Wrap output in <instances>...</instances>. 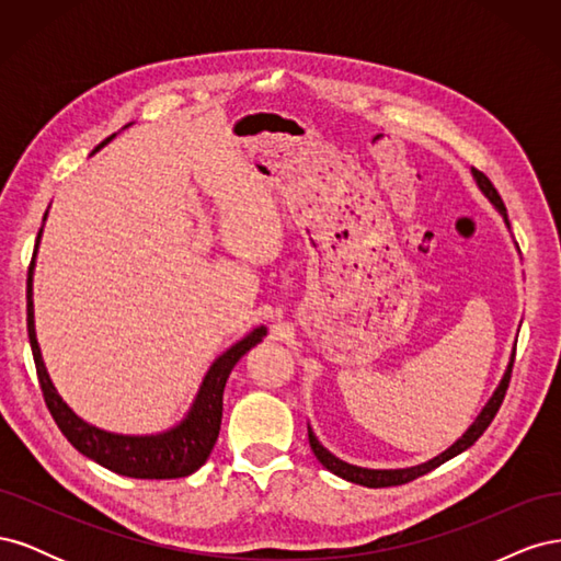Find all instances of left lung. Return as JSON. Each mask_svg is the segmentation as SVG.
Returning <instances> with one entry per match:
<instances>
[{
	"label": "left lung",
	"mask_w": 561,
	"mask_h": 561,
	"mask_svg": "<svg viewBox=\"0 0 561 561\" xmlns=\"http://www.w3.org/2000/svg\"><path fill=\"white\" fill-rule=\"evenodd\" d=\"M472 178L478 180V186L484 192V196L499 208V213L503 215L505 225H507V213H505L501 194L496 192V186L491 184V180H489L482 171H478V168H472ZM513 363H515V353H513L511 365H507V369H505V375H503L499 388L494 390V396L489 398V402L484 404V410L480 412V416L472 421V426H470L461 437H458L456 443H454L447 451H443L439 456L431 458V461H426V463L414 466V468H402V470H369V468H360V466H351V463L342 461V458H336L334 454H330L325 447H322V445L318 443V437L313 435V431L309 428L311 449H313L318 461H320L322 466H325L330 472L339 474V478H344V480H348V482H355V484H363V486H369V489H381V486H398V484L412 482V480L421 478V474H426V472L435 470L437 466H443L445 461H449V458H454L456 454H461V451H466L468 447H472L474 443H478V437L489 428V423L494 421V416H496V412H499V407H501V402H503V398H505V390H507V383H511V375H513Z\"/></svg>",
	"instance_id": "8db88e82"
}]
</instances>
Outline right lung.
Listing matches in <instances>:
<instances>
[{
	"label": "right lung",
	"mask_w": 561,
	"mask_h": 561,
	"mask_svg": "<svg viewBox=\"0 0 561 561\" xmlns=\"http://www.w3.org/2000/svg\"><path fill=\"white\" fill-rule=\"evenodd\" d=\"M114 135L105 142H100L93 151L105 147ZM46 219V215H44ZM42 236V229H39ZM37 236V245H39ZM37 254V250H35ZM35 264V260H32ZM266 334V328L252 330L239 344H233L227 353L219 355L208 369L206 379L201 383L198 396L192 404L190 414L180 421L175 428L159 433V435H116L100 431L91 423L79 419L70 407L62 402L58 390L50 381L46 365L42 360V351L37 344L35 334V307H32V266L27 274V336L32 346V358H35L39 386L44 393V402L48 407L50 416L58 423L60 433L67 437L77 451L89 456L91 461L100 463L103 468L126 474V478L135 480H178L186 478V474L196 472L203 463L208 461V456L217 443L219 423H222V396L225 386L231 375L233 365L239 363L243 355L262 342Z\"/></svg>",
	"instance_id": "obj_1"
}]
</instances>
